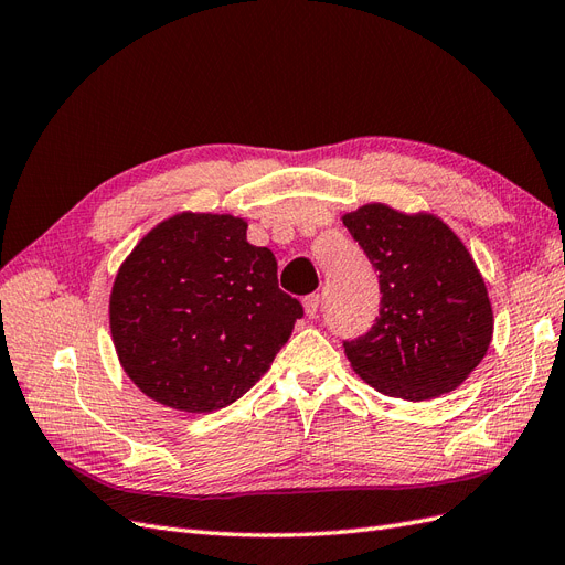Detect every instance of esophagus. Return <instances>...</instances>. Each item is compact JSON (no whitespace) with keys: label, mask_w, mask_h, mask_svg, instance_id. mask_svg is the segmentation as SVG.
Masks as SVG:
<instances>
[{"label":"esophagus","mask_w":565,"mask_h":565,"mask_svg":"<svg viewBox=\"0 0 565 565\" xmlns=\"http://www.w3.org/2000/svg\"><path fill=\"white\" fill-rule=\"evenodd\" d=\"M318 306H320V297L318 295L303 297V313H306V318H316L318 316Z\"/></svg>","instance_id":"1"}]
</instances>
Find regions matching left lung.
<instances>
[{"instance_id":"8db88e82","label":"left lung","mask_w":565,"mask_h":565,"mask_svg":"<svg viewBox=\"0 0 565 565\" xmlns=\"http://www.w3.org/2000/svg\"><path fill=\"white\" fill-rule=\"evenodd\" d=\"M380 270V318L344 341L355 374L384 396L431 401L483 361L492 306L465 243L434 214L370 202L341 216Z\"/></svg>"}]
</instances>
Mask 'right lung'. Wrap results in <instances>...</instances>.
Masks as SVG:
<instances>
[{
    "label": "right lung",
    "mask_w": 565,
    "mask_h": 565,
    "mask_svg": "<svg viewBox=\"0 0 565 565\" xmlns=\"http://www.w3.org/2000/svg\"><path fill=\"white\" fill-rule=\"evenodd\" d=\"M303 316L278 287L247 221L181 212L148 231L119 266L110 334L129 380L181 413H212L247 393Z\"/></svg>",
    "instance_id": "1"
}]
</instances>
